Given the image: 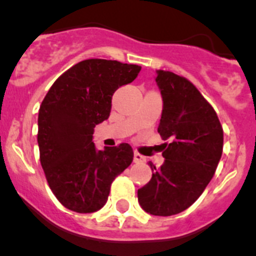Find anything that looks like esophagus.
<instances>
[{
	"instance_id": "obj_1",
	"label": "esophagus",
	"mask_w": 256,
	"mask_h": 256,
	"mask_svg": "<svg viewBox=\"0 0 256 256\" xmlns=\"http://www.w3.org/2000/svg\"><path fill=\"white\" fill-rule=\"evenodd\" d=\"M146 162V158L143 156L142 154H139V152H134V162Z\"/></svg>"
}]
</instances>
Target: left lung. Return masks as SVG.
Listing matches in <instances>:
<instances>
[{"label": "left lung", "instance_id": "obj_1", "mask_svg": "<svg viewBox=\"0 0 256 256\" xmlns=\"http://www.w3.org/2000/svg\"><path fill=\"white\" fill-rule=\"evenodd\" d=\"M162 97L158 132L168 148L164 164L138 190V202L152 216H172L191 206L212 180L223 150V128L217 113L196 86L171 71H156Z\"/></svg>", "mask_w": 256, "mask_h": 256}]
</instances>
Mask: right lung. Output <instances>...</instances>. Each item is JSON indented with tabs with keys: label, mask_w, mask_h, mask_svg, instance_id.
<instances>
[{
	"label": "right lung",
	"mask_w": 256,
	"mask_h": 256,
	"mask_svg": "<svg viewBox=\"0 0 256 256\" xmlns=\"http://www.w3.org/2000/svg\"><path fill=\"white\" fill-rule=\"evenodd\" d=\"M140 69L117 60H84L59 76L44 97L38 116L40 164L50 190L68 210H101L110 184L133 162L129 144L97 150L92 134L108 120L116 90L130 84Z\"/></svg>",
	"instance_id": "add662e5"
}]
</instances>
